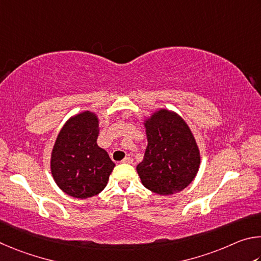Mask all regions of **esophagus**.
I'll list each match as a JSON object with an SVG mask.
<instances>
[{"instance_id": "esophagus-1", "label": "esophagus", "mask_w": 261, "mask_h": 261, "mask_svg": "<svg viewBox=\"0 0 261 261\" xmlns=\"http://www.w3.org/2000/svg\"><path fill=\"white\" fill-rule=\"evenodd\" d=\"M121 163L122 164H132V163H133V159H132L130 157H126V158L122 159Z\"/></svg>"}]
</instances>
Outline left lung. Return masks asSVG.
Wrapping results in <instances>:
<instances>
[{
	"label": "left lung",
	"instance_id": "obj_1",
	"mask_svg": "<svg viewBox=\"0 0 261 261\" xmlns=\"http://www.w3.org/2000/svg\"><path fill=\"white\" fill-rule=\"evenodd\" d=\"M148 147L136 166L142 185L158 195H173L187 188L197 175L200 152L182 117L158 109L143 119Z\"/></svg>",
	"mask_w": 261,
	"mask_h": 261
}]
</instances>
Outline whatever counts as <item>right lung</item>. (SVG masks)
<instances>
[{"label": "right lung", "mask_w": 261, "mask_h": 261, "mask_svg": "<svg viewBox=\"0 0 261 261\" xmlns=\"http://www.w3.org/2000/svg\"><path fill=\"white\" fill-rule=\"evenodd\" d=\"M98 134V116L88 110L72 116L59 130L50 158V171L66 195L86 199L107 187L116 165L97 145Z\"/></svg>", "instance_id": "obj_1"}]
</instances>
